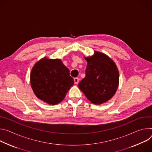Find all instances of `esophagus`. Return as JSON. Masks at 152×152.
<instances>
[{
	"mask_svg": "<svg viewBox=\"0 0 152 152\" xmlns=\"http://www.w3.org/2000/svg\"><path fill=\"white\" fill-rule=\"evenodd\" d=\"M78 81H79L78 78H74V83H75V84H78Z\"/></svg>",
	"mask_w": 152,
	"mask_h": 152,
	"instance_id": "34e87169",
	"label": "esophagus"
}]
</instances>
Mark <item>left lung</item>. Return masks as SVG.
<instances>
[{"instance_id": "left-lung-1", "label": "left lung", "mask_w": 152, "mask_h": 152, "mask_svg": "<svg viewBox=\"0 0 152 152\" xmlns=\"http://www.w3.org/2000/svg\"><path fill=\"white\" fill-rule=\"evenodd\" d=\"M85 58L88 62L86 77L79 83L78 88L93 104L106 103L118 87L119 72L116 65L107 55L98 51Z\"/></svg>"}]
</instances>
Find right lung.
Instances as JSON below:
<instances>
[{"label":"right lung","instance_id":"add662e5","mask_svg":"<svg viewBox=\"0 0 152 152\" xmlns=\"http://www.w3.org/2000/svg\"><path fill=\"white\" fill-rule=\"evenodd\" d=\"M31 88L43 102L55 105L64 99L74 80L60 59L44 57L33 66L30 75Z\"/></svg>","mask_w":152,"mask_h":152}]
</instances>
